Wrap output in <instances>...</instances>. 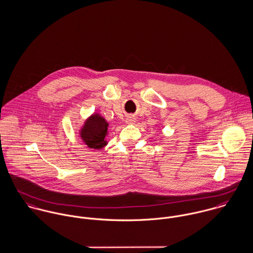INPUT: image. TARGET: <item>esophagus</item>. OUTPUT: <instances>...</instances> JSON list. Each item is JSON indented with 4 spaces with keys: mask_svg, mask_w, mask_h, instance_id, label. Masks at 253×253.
Here are the masks:
<instances>
[{
    "mask_svg": "<svg viewBox=\"0 0 253 253\" xmlns=\"http://www.w3.org/2000/svg\"><path fill=\"white\" fill-rule=\"evenodd\" d=\"M126 124L131 125V124H133L135 121H134V119H133L132 117H128V118L126 120Z\"/></svg>",
    "mask_w": 253,
    "mask_h": 253,
    "instance_id": "34e87169",
    "label": "esophagus"
}]
</instances>
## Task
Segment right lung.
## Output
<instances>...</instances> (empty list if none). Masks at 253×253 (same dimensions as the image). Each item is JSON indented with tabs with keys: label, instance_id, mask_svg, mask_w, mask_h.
<instances>
[{
	"label": "right lung",
	"instance_id": "right-lung-1",
	"mask_svg": "<svg viewBox=\"0 0 253 253\" xmlns=\"http://www.w3.org/2000/svg\"><path fill=\"white\" fill-rule=\"evenodd\" d=\"M108 123L99 115H92L84 123L81 130V137L89 148L99 149L106 144Z\"/></svg>",
	"mask_w": 253,
	"mask_h": 253
}]
</instances>
